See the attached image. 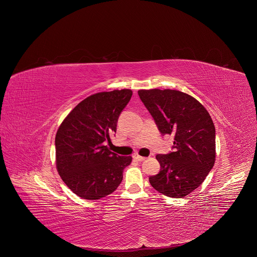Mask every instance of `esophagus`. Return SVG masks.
I'll return each mask as SVG.
<instances>
[{
	"label": "esophagus",
	"mask_w": 257,
	"mask_h": 257,
	"mask_svg": "<svg viewBox=\"0 0 257 257\" xmlns=\"http://www.w3.org/2000/svg\"><path fill=\"white\" fill-rule=\"evenodd\" d=\"M133 159H134L135 161H138V162H142V161H144L146 158H144V157H141V156H139V155L135 154V155H133Z\"/></svg>",
	"instance_id": "1"
}]
</instances>
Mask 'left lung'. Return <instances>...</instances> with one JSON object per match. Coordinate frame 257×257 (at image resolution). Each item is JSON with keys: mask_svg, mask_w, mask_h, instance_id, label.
<instances>
[{"mask_svg": "<svg viewBox=\"0 0 257 257\" xmlns=\"http://www.w3.org/2000/svg\"><path fill=\"white\" fill-rule=\"evenodd\" d=\"M138 94L160 132L174 135V152L158 155L161 171L150 178L160 193L183 198L204 181L215 161V128L206 108L174 89H141Z\"/></svg>", "mask_w": 257, "mask_h": 257, "instance_id": "8db88e82", "label": "left lung"}]
</instances>
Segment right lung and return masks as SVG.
Instances as JSON below:
<instances>
[{"label": "right lung", "mask_w": 257, "mask_h": 257, "mask_svg": "<svg viewBox=\"0 0 257 257\" xmlns=\"http://www.w3.org/2000/svg\"><path fill=\"white\" fill-rule=\"evenodd\" d=\"M132 96L121 89L94 93L79 102L60 125L55 139L56 166L65 184L83 199L113 193L132 158L103 144L117 130L118 118Z\"/></svg>", "instance_id": "add662e5"}]
</instances>
